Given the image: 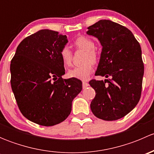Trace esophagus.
I'll list each match as a JSON object with an SVG mask.
<instances>
[{
    "label": "esophagus",
    "mask_w": 154,
    "mask_h": 154,
    "mask_svg": "<svg viewBox=\"0 0 154 154\" xmlns=\"http://www.w3.org/2000/svg\"><path fill=\"white\" fill-rule=\"evenodd\" d=\"M88 86V83L86 81H83V88H86Z\"/></svg>",
    "instance_id": "obj_1"
}]
</instances>
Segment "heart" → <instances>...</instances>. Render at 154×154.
<instances>
[{
  "mask_svg": "<svg viewBox=\"0 0 154 154\" xmlns=\"http://www.w3.org/2000/svg\"><path fill=\"white\" fill-rule=\"evenodd\" d=\"M74 45L77 49L85 51L83 56V65L74 67L69 70L68 76L71 78L78 79L81 80H86L88 78L93 70V64H95L98 60L97 54L94 51L95 45L94 42L89 38L85 36H79L74 40ZM60 57L63 64L66 66H71L72 62L73 54L70 48L67 46H64L60 49Z\"/></svg>",
  "mask_w": 154,
  "mask_h": 154,
  "instance_id": "b5f03b06",
  "label": "heart"
}]
</instances>
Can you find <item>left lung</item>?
I'll use <instances>...</instances> for the list:
<instances>
[{
  "instance_id": "obj_1",
  "label": "left lung",
  "mask_w": 154,
  "mask_h": 154,
  "mask_svg": "<svg viewBox=\"0 0 154 154\" xmlns=\"http://www.w3.org/2000/svg\"><path fill=\"white\" fill-rule=\"evenodd\" d=\"M86 32L98 38L103 47L95 75L110 77L89 82L96 93L91 112L102 120H118L140 100L144 75L140 45L130 29L110 20H100Z\"/></svg>"
}]
</instances>
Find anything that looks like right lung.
<instances>
[{
    "instance_id": "1",
    "label": "right lung",
    "mask_w": 154,
    "mask_h": 154,
    "mask_svg": "<svg viewBox=\"0 0 154 154\" xmlns=\"http://www.w3.org/2000/svg\"><path fill=\"white\" fill-rule=\"evenodd\" d=\"M67 36L41 29L21 41L11 60V87L23 116L39 125L54 126L70 115L72 100L81 91L78 79H63L60 51Z\"/></svg>"
}]
</instances>
